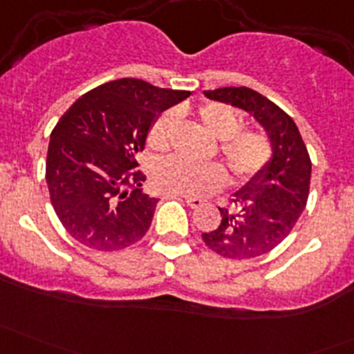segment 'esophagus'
<instances>
[{
	"instance_id": "34e87169",
	"label": "esophagus",
	"mask_w": 354,
	"mask_h": 354,
	"mask_svg": "<svg viewBox=\"0 0 354 354\" xmlns=\"http://www.w3.org/2000/svg\"><path fill=\"white\" fill-rule=\"evenodd\" d=\"M183 198H185V202H187L188 205L192 207V209H198V207L203 203V200L202 198H197V197H188V195H185Z\"/></svg>"
}]
</instances>
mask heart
I'll use <instances>...</instances> for the list:
<instances>
[{
  "mask_svg": "<svg viewBox=\"0 0 354 354\" xmlns=\"http://www.w3.org/2000/svg\"><path fill=\"white\" fill-rule=\"evenodd\" d=\"M198 121L219 140V156L236 180L246 181L259 176L272 159V144L259 130L241 128V120L233 108L223 102L207 101L198 106ZM174 114L164 111L156 118L147 133L152 151L164 152L169 147ZM226 181L224 169L217 164H194L181 157H166L152 166V183L166 194L202 197L223 188Z\"/></svg>",
  "mask_w": 354,
  "mask_h": 354,
  "instance_id": "b5f03b06",
  "label": "heart"
}]
</instances>
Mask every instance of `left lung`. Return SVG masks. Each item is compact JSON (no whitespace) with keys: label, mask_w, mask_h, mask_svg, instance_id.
Wrapping results in <instances>:
<instances>
[{"label":"left lung","mask_w":354,"mask_h":354,"mask_svg":"<svg viewBox=\"0 0 354 354\" xmlns=\"http://www.w3.org/2000/svg\"><path fill=\"white\" fill-rule=\"evenodd\" d=\"M214 101L253 114L267 130L274 157L269 166L221 209L217 230L202 233L203 243L224 259L246 260L276 248L295 227L306 207L312 160L298 127L286 111L248 87L205 91Z\"/></svg>","instance_id":"obj_1"}]
</instances>
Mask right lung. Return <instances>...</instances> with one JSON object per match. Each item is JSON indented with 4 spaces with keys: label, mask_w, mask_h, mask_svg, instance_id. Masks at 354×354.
<instances>
[{
    "label": "right lung",
    "mask_w": 354,
    "mask_h": 354,
    "mask_svg": "<svg viewBox=\"0 0 354 354\" xmlns=\"http://www.w3.org/2000/svg\"><path fill=\"white\" fill-rule=\"evenodd\" d=\"M188 95L120 78L88 91L59 118L46 181L53 209L73 240L116 252L144 238L159 200L142 192L145 174L135 157L157 113Z\"/></svg>",
    "instance_id": "add662e5"
}]
</instances>
